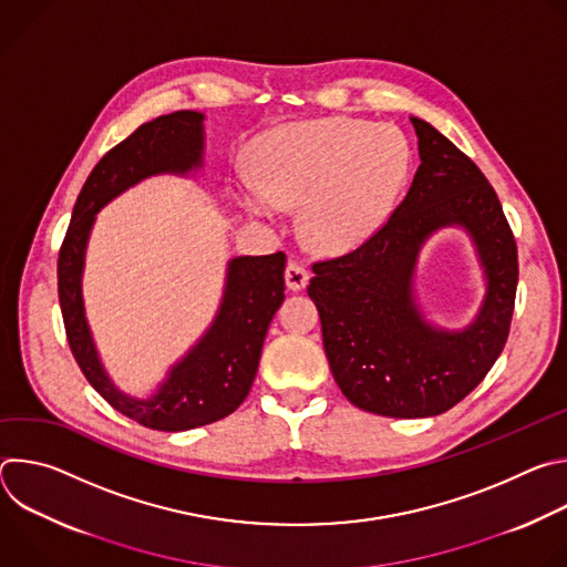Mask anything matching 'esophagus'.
<instances>
[{
  "instance_id": "esophagus-1",
  "label": "esophagus",
  "mask_w": 567,
  "mask_h": 567,
  "mask_svg": "<svg viewBox=\"0 0 567 567\" xmlns=\"http://www.w3.org/2000/svg\"><path fill=\"white\" fill-rule=\"evenodd\" d=\"M307 280H309L307 269H305L300 262L289 260V265H287V269H285V282H287V287H289L291 291H300V289H305Z\"/></svg>"
}]
</instances>
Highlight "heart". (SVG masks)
I'll list each match as a JSON object with an SVG mask.
<instances>
[{"label":"heart","mask_w":567,"mask_h":567,"mask_svg":"<svg viewBox=\"0 0 567 567\" xmlns=\"http://www.w3.org/2000/svg\"><path fill=\"white\" fill-rule=\"evenodd\" d=\"M260 179L237 177L235 202L260 217L300 204V230L322 254H346L372 237L411 173V145L396 127L334 116L269 132Z\"/></svg>","instance_id":"1"}]
</instances>
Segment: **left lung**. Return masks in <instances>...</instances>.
<instances>
[{
	"mask_svg": "<svg viewBox=\"0 0 567 567\" xmlns=\"http://www.w3.org/2000/svg\"><path fill=\"white\" fill-rule=\"evenodd\" d=\"M411 123L422 164L406 197L359 249L313 262L307 287L341 392L357 409L396 420L442 415L487 377L507 343L518 285L516 239L496 190L431 123ZM453 223L474 237L488 276L483 307L462 333L429 327L412 296L421 245Z\"/></svg>",
	"mask_w": 567,
	"mask_h": 567,
	"instance_id": "8db88e82",
	"label": "left lung"
}]
</instances>
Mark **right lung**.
Listing matches in <instances>:
<instances>
[{
  "label": "right lung",
  "mask_w": 567,
  "mask_h": 567,
  "mask_svg": "<svg viewBox=\"0 0 567 567\" xmlns=\"http://www.w3.org/2000/svg\"><path fill=\"white\" fill-rule=\"evenodd\" d=\"M204 114L182 110L143 123L112 147L80 190L58 256V298L75 363L94 390L125 417L154 431H190L228 417L247 399L269 322L285 300L282 251L228 262L219 311L202 341L173 365L150 399L121 392L105 374L87 328L80 278L96 213L145 177L186 175L202 166Z\"/></svg>",
  "instance_id": "1"
}]
</instances>
